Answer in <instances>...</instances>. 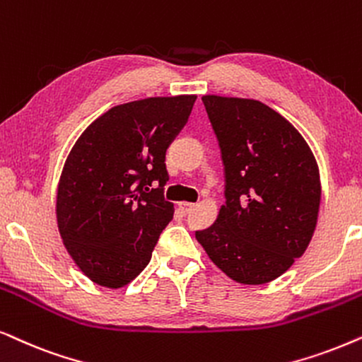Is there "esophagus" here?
<instances>
[{"instance_id": "obj_1", "label": "esophagus", "mask_w": 362, "mask_h": 362, "mask_svg": "<svg viewBox=\"0 0 362 362\" xmlns=\"http://www.w3.org/2000/svg\"><path fill=\"white\" fill-rule=\"evenodd\" d=\"M178 206H180L184 214H189V211L195 206V204H190V202H180V204H178Z\"/></svg>"}]
</instances>
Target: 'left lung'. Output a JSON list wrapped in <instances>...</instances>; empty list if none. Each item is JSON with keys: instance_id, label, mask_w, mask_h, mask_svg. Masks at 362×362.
<instances>
[{"instance_id": "1", "label": "left lung", "mask_w": 362, "mask_h": 362, "mask_svg": "<svg viewBox=\"0 0 362 362\" xmlns=\"http://www.w3.org/2000/svg\"><path fill=\"white\" fill-rule=\"evenodd\" d=\"M202 100L220 146L225 205L195 238L235 281H273L315 233L321 200L316 158L301 134L267 104L221 95Z\"/></svg>"}]
</instances>
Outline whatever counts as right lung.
I'll list each match as a JSON object with an SVG mask.
<instances>
[{"label":"right lung","mask_w":362,"mask_h":362,"mask_svg":"<svg viewBox=\"0 0 362 362\" xmlns=\"http://www.w3.org/2000/svg\"><path fill=\"white\" fill-rule=\"evenodd\" d=\"M195 99L115 105L86 129L67 156L57 187V226L72 259L98 285L122 288L151 262L173 218V204L163 197L165 152Z\"/></svg>","instance_id":"right-lung-1"}]
</instances>
